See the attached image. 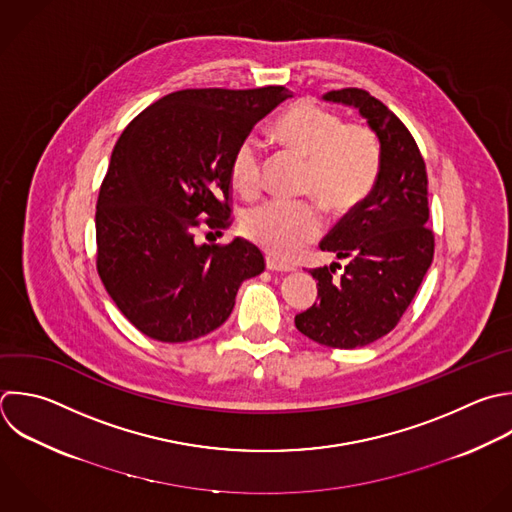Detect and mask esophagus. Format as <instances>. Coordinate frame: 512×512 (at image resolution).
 <instances>
[{
    "mask_svg": "<svg viewBox=\"0 0 512 512\" xmlns=\"http://www.w3.org/2000/svg\"><path fill=\"white\" fill-rule=\"evenodd\" d=\"M266 268L272 270V272H292V270H294V266L284 264V262H280V260H276V258H272V256L266 258Z\"/></svg>",
    "mask_w": 512,
    "mask_h": 512,
    "instance_id": "1",
    "label": "esophagus"
}]
</instances>
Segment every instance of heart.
I'll use <instances>...</instances> for the list:
<instances>
[{
  "label": "heart",
  "instance_id": "heart-1",
  "mask_svg": "<svg viewBox=\"0 0 512 512\" xmlns=\"http://www.w3.org/2000/svg\"><path fill=\"white\" fill-rule=\"evenodd\" d=\"M274 134L306 160L302 190L314 194L324 208L346 212L374 188L380 146L366 126H344L334 112L300 102L276 120ZM262 160L264 148L256 136L240 140L230 162L232 184L240 194L248 198L258 194ZM242 230L274 258L292 260L320 236L322 216L310 202H270L250 210Z\"/></svg>",
  "mask_w": 512,
  "mask_h": 512
}]
</instances>
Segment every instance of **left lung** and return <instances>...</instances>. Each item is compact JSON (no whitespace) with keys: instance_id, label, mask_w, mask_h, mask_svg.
<instances>
[{"instance_id":"left-lung-1","label":"left lung","mask_w":512,"mask_h":512,"mask_svg":"<svg viewBox=\"0 0 512 512\" xmlns=\"http://www.w3.org/2000/svg\"><path fill=\"white\" fill-rule=\"evenodd\" d=\"M322 100L358 110L380 144L374 188L320 242V250L348 264L340 276L336 262L310 270L320 300L294 318L310 340L348 350L398 324L430 268L434 234L426 228V166L406 126L358 88L332 90Z\"/></svg>"}]
</instances>
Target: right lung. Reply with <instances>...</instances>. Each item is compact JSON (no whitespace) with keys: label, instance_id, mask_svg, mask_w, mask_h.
Here are the masks:
<instances>
[{"label":"right lung","instance_id":"add662e5","mask_svg":"<svg viewBox=\"0 0 512 512\" xmlns=\"http://www.w3.org/2000/svg\"><path fill=\"white\" fill-rule=\"evenodd\" d=\"M288 98L282 86L182 90L146 108L120 136L96 206L98 272L146 336L188 342L216 330L240 284L264 270L252 242L210 246L194 234L200 218L218 232L230 226L232 154Z\"/></svg>","mask_w":512,"mask_h":512}]
</instances>
